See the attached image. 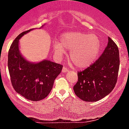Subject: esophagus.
Wrapping results in <instances>:
<instances>
[{"instance_id":"obj_1","label":"esophagus","mask_w":129,"mask_h":129,"mask_svg":"<svg viewBox=\"0 0 129 129\" xmlns=\"http://www.w3.org/2000/svg\"><path fill=\"white\" fill-rule=\"evenodd\" d=\"M62 72H63V73H65V72H68V69H67L66 68V67H63V68H62Z\"/></svg>"}]
</instances>
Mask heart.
<instances>
[{"label": "heart", "instance_id": "obj_1", "mask_svg": "<svg viewBox=\"0 0 129 129\" xmlns=\"http://www.w3.org/2000/svg\"><path fill=\"white\" fill-rule=\"evenodd\" d=\"M52 48L58 57L64 55L66 50H71L69 57L71 62L77 68L85 69L90 66L97 59L101 45L95 35L69 32L62 34L59 42L54 43Z\"/></svg>", "mask_w": 129, "mask_h": 129}]
</instances>
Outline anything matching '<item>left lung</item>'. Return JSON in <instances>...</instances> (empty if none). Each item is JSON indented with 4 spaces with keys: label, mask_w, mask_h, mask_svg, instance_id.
<instances>
[{
    "label": "left lung",
    "mask_w": 129,
    "mask_h": 129,
    "mask_svg": "<svg viewBox=\"0 0 129 129\" xmlns=\"http://www.w3.org/2000/svg\"><path fill=\"white\" fill-rule=\"evenodd\" d=\"M119 65L118 47L108 37L107 45L99 58L78 72V81L74 86L75 95L86 102H96L109 95L116 84Z\"/></svg>",
    "instance_id": "left-lung-1"
}]
</instances>
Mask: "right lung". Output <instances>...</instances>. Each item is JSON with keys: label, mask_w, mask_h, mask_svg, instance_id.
Instances as JSON below:
<instances>
[{"label": "right lung", "mask_w": 129, "mask_h": 129, "mask_svg": "<svg viewBox=\"0 0 129 129\" xmlns=\"http://www.w3.org/2000/svg\"><path fill=\"white\" fill-rule=\"evenodd\" d=\"M32 30L23 32L12 42L8 54V69L15 90L27 99L38 101L49 94L63 66L47 59L30 62L22 55L19 40Z\"/></svg>", "instance_id": "obj_1"}]
</instances>
